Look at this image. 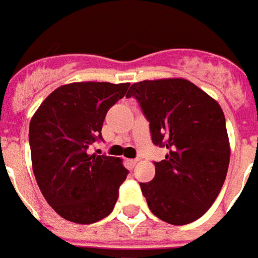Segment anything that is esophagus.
I'll list each match as a JSON object with an SVG mask.
<instances>
[{
    "label": "esophagus",
    "instance_id": "1",
    "mask_svg": "<svg viewBox=\"0 0 258 258\" xmlns=\"http://www.w3.org/2000/svg\"><path fill=\"white\" fill-rule=\"evenodd\" d=\"M138 162H139L138 158H133V160H129V164H131V165H132V167H135V165H136V164H138Z\"/></svg>",
    "mask_w": 258,
    "mask_h": 258
}]
</instances>
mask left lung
Instances as JSON below:
<instances>
[{
  "label": "left lung",
  "instance_id": "left-lung-1",
  "mask_svg": "<svg viewBox=\"0 0 258 258\" xmlns=\"http://www.w3.org/2000/svg\"><path fill=\"white\" fill-rule=\"evenodd\" d=\"M150 122L151 140L168 150L154 162L155 176L140 189L155 217L172 225L199 220L225 182L231 158L221 105L182 78L143 80L131 86Z\"/></svg>",
  "mask_w": 258,
  "mask_h": 258
}]
</instances>
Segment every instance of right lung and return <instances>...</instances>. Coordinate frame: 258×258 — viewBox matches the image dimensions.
Instances as JSON below:
<instances>
[{"instance_id": "1", "label": "right lung", "mask_w": 258, "mask_h": 258, "mask_svg": "<svg viewBox=\"0 0 258 258\" xmlns=\"http://www.w3.org/2000/svg\"><path fill=\"white\" fill-rule=\"evenodd\" d=\"M129 83L76 82L59 86L34 112L29 126L34 178L62 218L93 224L114 210L127 176L122 160L89 154L101 139L105 115Z\"/></svg>"}]
</instances>
